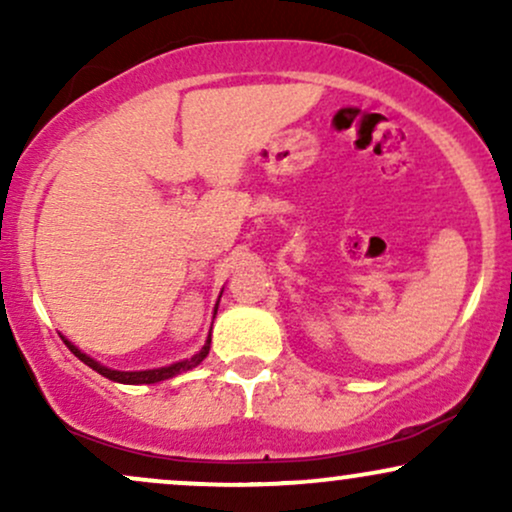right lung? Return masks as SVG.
<instances>
[{"label": "right lung", "mask_w": 512, "mask_h": 512, "mask_svg": "<svg viewBox=\"0 0 512 512\" xmlns=\"http://www.w3.org/2000/svg\"><path fill=\"white\" fill-rule=\"evenodd\" d=\"M214 315H216V310H214ZM64 344H67L69 349H72L74 356H79V361H84L88 368H93V370H96V373H101L103 378L115 380V383H125V385H151V383H161V380L173 378V375L185 373V370L197 368L199 363H202L204 358H207V354H209L211 334L207 337V344H204L202 349H199L192 358H187V361L170 363V366H166V368H154V370H113V368H108V366H101V363H98V361H93L91 356H86L84 351L76 349V346L72 342H67V339H64Z\"/></svg>", "instance_id": "obj_1"}]
</instances>
